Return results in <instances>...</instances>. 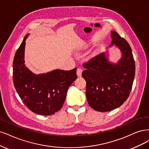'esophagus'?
Returning <instances> with one entry per match:
<instances>
[{"instance_id": "obj_1", "label": "esophagus", "mask_w": 149, "mask_h": 149, "mask_svg": "<svg viewBox=\"0 0 149 149\" xmlns=\"http://www.w3.org/2000/svg\"><path fill=\"white\" fill-rule=\"evenodd\" d=\"M81 73H82V69L80 68L77 69V76L79 77H81Z\"/></svg>"}]
</instances>
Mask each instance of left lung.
<instances>
[{"mask_svg": "<svg viewBox=\"0 0 149 149\" xmlns=\"http://www.w3.org/2000/svg\"><path fill=\"white\" fill-rule=\"evenodd\" d=\"M113 46L121 52L116 62L109 59V51L102 52L84 64L83 77L87 84L86 97L96 111L107 112L116 109L127 99L135 77V62L127 41L111 31Z\"/></svg>", "mask_w": 149, "mask_h": 149, "instance_id": "obj_1", "label": "left lung"}]
</instances>
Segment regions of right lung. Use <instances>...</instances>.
I'll list each match as a JSON object with an SVG mask.
<instances>
[{"label": "right lung", "instance_id": "obj_1", "mask_svg": "<svg viewBox=\"0 0 149 149\" xmlns=\"http://www.w3.org/2000/svg\"><path fill=\"white\" fill-rule=\"evenodd\" d=\"M27 34L18 47L13 62V80L23 103L33 113L51 115L61 109L67 92L77 78V69L70 70L55 69L36 74L25 64V49Z\"/></svg>", "mask_w": 149, "mask_h": 149}]
</instances>
